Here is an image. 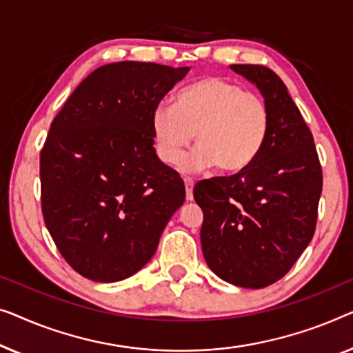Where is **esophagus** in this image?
I'll list each match as a JSON object with an SVG mask.
<instances>
[{
    "label": "esophagus",
    "mask_w": 353,
    "mask_h": 353,
    "mask_svg": "<svg viewBox=\"0 0 353 353\" xmlns=\"http://www.w3.org/2000/svg\"><path fill=\"white\" fill-rule=\"evenodd\" d=\"M183 183H185V195H187V200L192 201L193 200V181L190 177H185L183 179Z\"/></svg>",
    "instance_id": "1"
}]
</instances>
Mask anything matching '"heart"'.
Here are the masks:
<instances>
[{
    "instance_id": "1",
    "label": "heart",
    "mask_w": 353,
    "mask_h": 353,
    "mask_svg": "<svg viewBox=\"0 0 353 353\" xmlns=\"http://www.w3.org/2000/svg\"><path fill=\"white\" fill-rule=\"evenodd\" d=\"M196 148L182 161L185 171L214 166L224 174L246 170L269 136V110L252 92L224 78L210 77L181 89L174 108L158 107L152 115L157 157L177 165L193 141Z\"/></svg>"
}]
</instances>
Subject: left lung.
Masks as SVG:
<instances>
[{"label": "left lung", "mask_w": 353, "mask_h": 353, "mask_svg": "<svg viewBox=\"0 0 353 353\" xmlns=\"http://www.w3.org/2000/svg\"><path fill=\"white\" fill-rule=\"evenodd\" d=\"M256 84L269 110V136L251 166L198 182L201 250L214 274L259 290L285 276L314 236L323 174L309 126L285 83L262 65H230Z\"/></svg>", "instance_id": "8db88e82"}]
</instances>
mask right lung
Here are the masks:
<instances>
[{"label":"right lung","instance_id":"1","mask_svg":"<svg viewBox=\"0 0 353 353\" xmlns=\"http://www.w3.org/2000/svg\"><path fill=\"white\" fill-rule=\"evenodd\" d=\"M190 68L115 62L79 83L39 155L44 224L84 278L121 281L155 254L185 187L157 157L152 115Z\"/></svg>","mask_w":353,"mask_h":353}]
</instances>
